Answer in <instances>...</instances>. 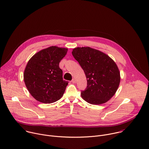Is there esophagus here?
<instances>
[{"instance_id": "esophagus-1", "label": "esophagus", "mask_w": 149, "mask_h": 149, "mask_svg": "<svg viewBox=\"0 0 149 149\" xmlns=\"http://www.w3.org/2000/svg\"><path fill=\"white\" fill-rule=\"evenodd\" d=\"M72 82L73 83H76V79H75V78H73L72 80Z\"/></svg>"}]
</instances>
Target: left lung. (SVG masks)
I'll use <instances>...</instances> for the list:
<instances>
[{
  "instance_id": "8db88e82",
  "label": "left lung",
  "mask_w": 149,
  "mask_h": 149,
  "mask_svg": "<svg viewBox=\"0 0 149 149\" xmlns=\"http://www.w3.org/2000/svg\"><path fill=\"white\" fill-rule=\"evenodd\" d=\"M72 54L83 69L87 87L81 95L88 103L101 105L115 94L120 81L119 68L108 55L89 47H77Z\"/></svg>"
}]
</instances>
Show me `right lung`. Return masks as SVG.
Masks as SVG:
<instances>
[{
    "label": "right lung",
    "mask_w": 149,
    "mask_h": 149,
    "mask_svg": "<svg viewBox=\"0 0 149 149\" xmlns=\"http://www.w3.org/2000/svg\"><path fill=\"white\" fill-rule=\"evenodd\" d=\"M67 51L66 48L51 46L41 49L28 61L24 71V81L37 101L51 104L64 95L68 82L63 80L59 63Z\"/></svg>",
    "instance_id": "add662e5"
}]
</instances>
